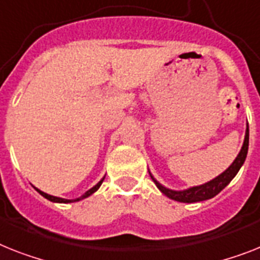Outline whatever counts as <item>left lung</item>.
<instances>
[{
  "label": "left lung",
  "instance_id": "left-lung-1",
  "mask_svg": "<svg viewBox=\"0 0 260 260\" xmlns=\"http://www.w3.org/2000/svg\"><path fill=\"white\" fill-rule=\"evenodd\" d=\"M248 151V123L247 127H246V134H244V141L243 145H242V149L239 151V154L237 155V158L234 159L233 164L229 166V169L223 171L222 174H219L218 177H215L211 181L206 182L203 184H199V186H192V187H188L186 190H171V188L165 187L164 184H160L159 182L156 181L155 178L153 177V174L150 173V177L154 181V183L156 184V187L159 188L160 192H164L167 198L173 199V201H177V202L182 203H195V202H202V201H207V199L214 198L215 195L219 194L223 188L226 187L227 184L230 183L234 179V177L237 175L238 171L241 170V167L243 166L244 160H246V156H247Z\"/></svg>",
  "mask_w": 260,
  "mask_h": 260
}]
</instances>
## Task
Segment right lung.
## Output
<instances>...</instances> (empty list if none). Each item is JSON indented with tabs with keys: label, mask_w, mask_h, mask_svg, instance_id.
Returning <instances> with one entry per match:
<instances>
[{
	"label": "right lung",
	"mask_w": 260,
	"mask_h": 260,
	"mask_svg": "<svg viewBox=\"0 0 260 260\" xmlns=\"http://www.w3.org/2000/svg\"><path fill=\"white\" fill-rule=\"evenodd\" d=\"M104 179H105V177L102 178V179H101V181L98 182V183H96L95 186H93V187L90 188V190H87V191L85 192V194H83V195H81V197H79V198H76V199H65V198H58V197H54V195L46 194V192L41 191L40 188L34 187V186H33V187L36 188V191H37V192H40V194L42 195V197H44V198H46V199H48V201H50V202H54V203H73V202H78V201H82V199L87 198V197H90V195H91V194H94V192H95L96 190H98V188L101 187V184H102V182H104Z\"/></svg>",
	"instance_id": "add662e5"
}]
</instances>
